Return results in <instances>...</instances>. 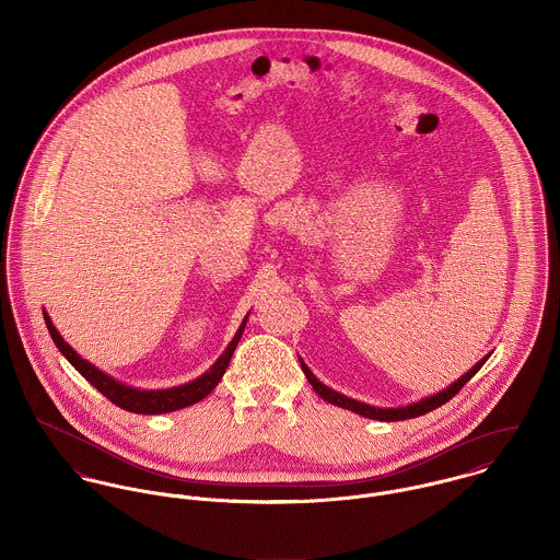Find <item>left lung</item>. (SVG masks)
Here are the masks:
<instances>
[{"label":"left lung","mask_w":560,"mask_h":560,"mask_svg":"<svg viewBox=\"0 0 560 560\" xmlns=\"http://www.w3.org/2000/svg\"><path fill=\"white\" fill-rule=\"evenodd\" d=\"M487 358H489V355L480 358L479 362H477L464 377H459L457 382H453L446 390H442V393H438V395H431V397H427V399H420L418 402L405 405V407H373V405H366V402H360V400L349 399V397H345V395H340V393L327 388L325 384H320L319 380L313 375V371H311L304 362H302V371L306 373L311 386L315 388V393L319 395L320 399L327 400V402H331V405H338V407H342V409L355 411V413H360V416H364V418H373V420H382V422H395V420H407V418L422 416V413H427V411H431V409L444 405L446 400L453 399V397L479 373V369L487 362Z\"/></svg>","instance_id":"8db88e82"}]
</instances>
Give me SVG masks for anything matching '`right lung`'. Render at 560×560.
Listing matches in <instances>:
<instances>
[{"label": "right lung", "instance_id": "obj_1", "mask_svg": "<svg viewBox=\"0 0 560 560\" xmlns=\"http://www.w3.org/2000/svg\"><path fill=\"white\" fill-rule=\"evenodd\" d=\"M43 317L47 323V329L56 342V347L62 351V355L80 371L81 375L107 399L112 400L114 405L127 409V411H133V413H147V416H153V413H167V411H176V409H183L187 405H194L198 400L205 399L211 395V390L220 384L222 375L226 373V366L237 349V342H240L241 334L245 329V320L240 325L235 338L231 340V345L226 347V351L218 358V362L198 380L189 382V384H183V386H176V388H165V390H140V388H131L122 382H116L114 377H109L107 373L98 371L94 364H90L88 360H83L80 353L60 336V331L56 329V325L49 319V315L43 311Z\"/></svg>", "mask_w": 560, "mask_h": 560}]
</instances>
